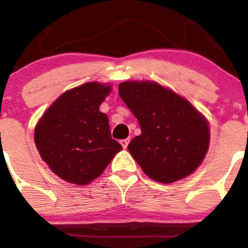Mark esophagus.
<instances>
[{"label": "esophagus", "mask_w": 248, "mask_h": 248, "mask_svg": "<svg viewBox=\"0 0 248 248\" xmlns=\"http://www.w3.org/2000/svg\"><path fill=\"white\" fill-rule=\"evenodd\" d=\"M120 143L122 144V147H124V148H127V146H128V143H129V140L128 138H124V140H120Z\"/></svg>", "instance_id": "34e87169"}]
</instances>
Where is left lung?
<instances>
[{
	"mask_svg": "<svg viewBox=\"0 0 248 248\" xmlns=\"http://www.w3.org/2000/svg\"><path fill=\"white\" fill-rule=\"evenodd\" d=\"M119 93L142 131L128 151L151 179L177 182L202 164L210 129L190 102L153 81H124Z\"/></svg>",
	"mask_w": 248,
	"mask_h": 248,
	"instance_id": "1",
	"label": "left lung"
}]
</instances>
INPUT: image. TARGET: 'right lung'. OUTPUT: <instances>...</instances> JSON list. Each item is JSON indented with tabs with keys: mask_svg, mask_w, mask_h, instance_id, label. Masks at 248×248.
<instances>
[{
	"mask_svg": "<svg viewBox=\"0 0 248 248\" xmlns=\"http://www.w3.org/2000/svg\"><path fill=\"white\" fill-rule=\"evenodd\" d=\"M110 91L108 84H82L58 97L38 121V152L63 180L89 184L122 149L111 137L108 116L99 108Z\"/></svg>",
	"mask_w": 248,
	"mask_h": 248,
	"instance_id": "add662e5",
	"label": "right lung"
}]
</instances>
